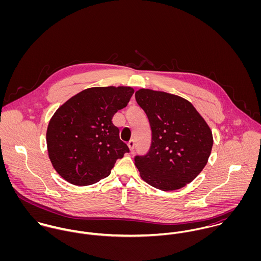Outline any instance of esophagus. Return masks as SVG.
I'll list each match as a JSON object with an SVG mask.
<instances>
[{"instance_id":"obj_1","label":"esophagus","mask_w":261,"mask_h":261,"mask_svg":"<svg viewBox=\"0 0 261 261\" xmlns=\"http://www.w3.org/2000/svg\"><path fill=\"white\" fill-rule=\"evenodd\" d=\"M135 141L134 140H132V141H129L128 142V144H127V146H128V148H129V149L133 151L134 150V149H135Z\"/></svg>"}]
</instances>
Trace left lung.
<instances>
[{"instance_id": "obj_1", "label": "left lung", "mask_w": 261, "mask_h": 261, "mask_svg": "<svg viewBox=\"0 0 261 261\" xmlns=\"http://www.w3.org/2000/svg\"><path fill=\"white\" fill-rule=\"evenodd\" d=\"M138 105L151 130L149 151L136 155L142 179L162 191L181 189L206 166L213 146L212 132L191 102L163 91L140 89Z\"/></svg>"}]
</instances>
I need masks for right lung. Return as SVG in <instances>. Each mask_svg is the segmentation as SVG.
I'll return each mask as SVG.
<instances>
[{
  "mask_svg": "<svg viewBox=\"0 0 261 261\" xmlns=\"http://www.w3.org/2000/svg\"><path fill=\"white\" fill-rule=\"evenodd\" d=\"M134 92L128 86L87 88L53 114L46 134L47 149L64 180L76 186L97 183L129 151L112 119L127 106Z\"/></svg>",
  "mask_w": 261,
  "mask_h": 261,
  "instance_id": "1",
  "label": "right lung"
}]
</instances>
